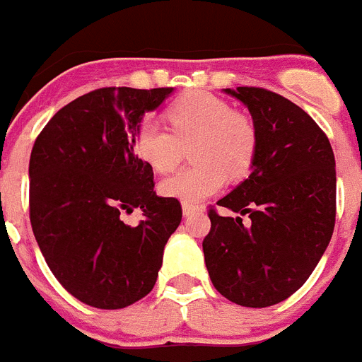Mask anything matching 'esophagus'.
<instances>
[{
	"instance_id": "34e87169",
	"label": "esophagus",
	"mask_w": 362,
	"mask_h": 362,
	"mask_svg": "<svg viewBox=\"0 0 362 362\" xmlns=\"http://www.w3.org/2000/svg\"><path fill=\"white\" fill-rule=\"evenodd\" d=\"M203 212V206H199V204H192V203H183V214L187 217L194 216V214H199Z\"/></svg>"
}]
</instances>
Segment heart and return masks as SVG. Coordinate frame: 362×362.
Masks as SVG:
<instances>
[{"label": "heart", "mask_w": 362, "mask_h": 362, "mask_svg": "<svg viewBox=\"0 0 362 362\" xmlns=\"http://www.w3.org/2000/svg\"><path fill=\"white\" fill-rule=\"evenodd\" d=\"M170 130L146 119L134 134V150L152 170H174L192 145L196 165L163 179L165 197L197 203L212 196L225 179H243L255 163L259 136L254 121L235 112L225 99L209 92H190L166 108Z\"/></svg>", "instance_id": "heart-1"}]
</instances>
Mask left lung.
Listing matches in <instances>:
<instances>
[{
	"label": "left lung",
	"instance_id": "8db88e82",
	"mask_svg": "<svg viewBox=\"0 0 362 362\" xmlns=\"http://www.w3.org/2000/svg\"><path fill=\"white\" fill-rule=\"evenodd\" d=\"M225 92L248 107L259 145L252 174L209 210L206 270L221 296L264 308L306 283L335 225V158L319 124L300 107L259 86Z\"/></svg>",
	"mask_w": 362,
	"mask_h": 362
}]
</instances>
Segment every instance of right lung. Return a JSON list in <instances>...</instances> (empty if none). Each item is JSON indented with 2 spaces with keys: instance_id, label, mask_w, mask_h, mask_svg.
Here are the masks:
<instances>
[{
  "instance_id": "add662e5",
  "label": "right lung",
  "mask_w": 362,
  "mask_h": 362,
  "mask_svg": "<svg viewBox=\"0 0 362 362\" xmlns=\"http://www.w3.org/2000/svg\"><path fill=\"white\" fill-rule=\"evenodd\" d=\"M170 92L92 90L57 110L32 146L34 238L63 288L94 308H124L150 293L183 217L177 199L156 196L153 170L134 153L143 114ZM136 208L146 219L129 226L124 216Z\"/></svg>"
}]
</instances>
